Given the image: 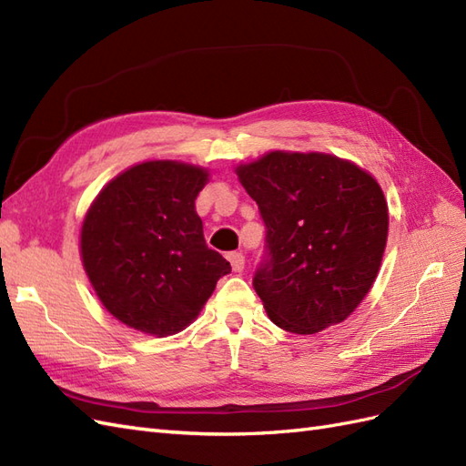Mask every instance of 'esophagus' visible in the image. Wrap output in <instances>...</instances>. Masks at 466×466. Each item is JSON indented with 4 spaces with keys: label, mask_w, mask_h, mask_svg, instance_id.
<instances>
[{
    "label": "esophagus",
    "mask_w": 466,
    "mask_h": 466,
    "mask_svg": "<svg viewBox=\"0 0 466 466\" xmlns=\"http://www.w3.org/2000/svg\"><path fill=\"white\" fill-rule=\"evenodd\" d=\"M228 258H229L231 268L235 272H243V268H245V257H243V253H229Z\"/></svg>",
    "instance_id": "obj_1"
}]
</instances>
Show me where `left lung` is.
Returning a JSON list of instances; mask_svg holds the SVG:
<instances>
[{"label": "left lung", "instance_id": "left-lung-1", "mask_svg": "<svg viewBox=\"0 0 466 466\" xmlns=\"http://www.w3.org/2000/svg\"><path fill=\"white\" fill-rule=\"evenodd\" d=\"M235 172L267 228L253 286L272 323L309 335L345 321L372 288L386 248L379 182L333 155L284 150Z\"/></svg>", "mask_w": 466, "mask_h": 466}]
</instances>
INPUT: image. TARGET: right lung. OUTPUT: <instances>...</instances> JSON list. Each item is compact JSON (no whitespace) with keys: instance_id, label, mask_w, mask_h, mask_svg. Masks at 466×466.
<instances>
[{"instance_id":"add662e5","label":"right lung","mask_w":466,"mask_h":466,"mask_svg":"<svg viewBox=\"0 0 466 466\" xmlns=\"http://www.w3.org/2000/svg\"><path fill=\"white\" fill-rule=\"evenodd\" d=\"M208 170L148 160L113 178L86 213L82 262L113 318L167 337L190 325L231 264L206 245L196 198Z\"/></svg>"}]
</instances>
